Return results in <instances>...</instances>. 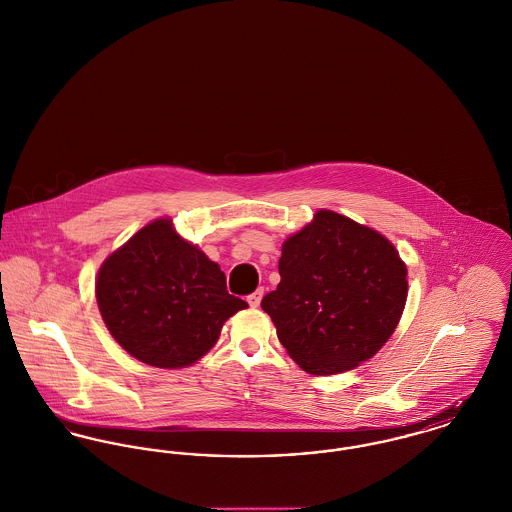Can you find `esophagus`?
<instances>
[{
    "label": "esophagus",
    "mask_w": 512,
    "mask_h": 512,
    "mask_svg": "<svg viewBox=\"0 0 512 512\" xmlns=\"http://www.w3.org/2000/svg\"><path fill=\"white\" fill-rule=\"evenodd\" d=\"M263 294H265V290H263V288H257L251 296H247V303H249L251 307H259L261 300H263Z\"/></svg>",
    "instance_id": "obj_1"
}]
</instances>
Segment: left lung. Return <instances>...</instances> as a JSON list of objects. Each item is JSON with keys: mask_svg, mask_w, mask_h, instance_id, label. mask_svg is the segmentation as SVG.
Instances as JSON below:
<instances>
[{"mask_svg": "<svg viewBox=\"0 0 512 512\" xmlns=\"http://www.w3.org/2000/svg\"><path fill=\"white\" fill-rule=\"evenodd\" d=\"M278 272L280 284L261 307L288 356L311 375L373 358L408 298V269L391 241L327 209L282 243Z\"/></svg>", "mask_w": 512, "mask_h": 512, "instance_id": "obj_1", "label": "left lung"}]
</instances>
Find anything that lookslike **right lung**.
Listing matches in <instances>:
<instances>
[{"instance_id": "1", "label": "right lung", "mask_w": 512, "mask_h": 512, "mask_svg": "<svg viewBox=\"0 0 512 512\" xmlns=\"http://www.w3.org/2000/svg\"><path fill=\"white\" fill-rule=\"evenodd\" d=\"M106 329L135 360L181 369L216 344L224 323L247 307L226 276L170 218H156L106 257L96 276Z\"/></svg>"}]
</instances>
